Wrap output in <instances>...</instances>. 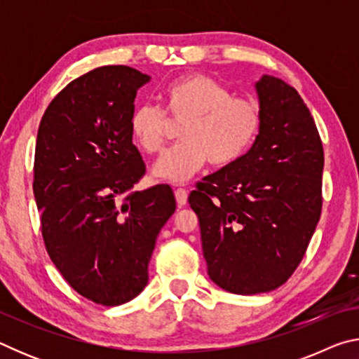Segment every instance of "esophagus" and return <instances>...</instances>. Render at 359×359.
Masks as SVG:
<instances>
[{"instance_id": "obj_1", "label": "esophagus", "mask_w": 359, "mask_h": 359, "mask_svg": "<svg viewBox=\"0 0 359 359\" xmlns=\"http://www.w3.org/2000/svg\"><path fill=\"white\" fill-rule=\"evenodd\" d=\"M174 193H175V201H177V205L179 208H184L188 199V191L184 190V188H177Z\"/></svg>"}]
</instances>
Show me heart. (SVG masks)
<instances>
[{
  "label": "heart",
  "instance_id": "obj_1",
  "mask_svg": "<svg viewBox=\"0 0 359 359\" xmlns=\"http://www.w3.org/2000/svg\"><path fill=\"white\" fill-rule=\"evenodd\" d=\"M166 114L142 104L131 114V131L151 155H163L171 139V123L184 125L177 145L155 168L158 177L184 182L205 160L214 166L229 165L244 154L259 126V114L250 101L231 98L226 88L205 76H187L165 92Z\"/></svg>",
  "mask_w": 359,
  "mask_h": 359
}]
</instances>
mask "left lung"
<instances>
[{
	"label": "left lung",
	"instance_id": "left-lung-1",
	"mask_svg": "<svg viewBox=\"0 0 359 359\" xmlns=\"http://www.w3.org/2000/svg\"><path fill=\"white\" fill-rule=\"evenodd\" d=\"M255 88L259 133L252 149L188 196L210 280L234 294L267 293L288 280L323 204L325 154L311 111L282 79L264 74Z\"/></svg>",
	"mask_w": 359,
	"mask_h": 359
}]
</instances>
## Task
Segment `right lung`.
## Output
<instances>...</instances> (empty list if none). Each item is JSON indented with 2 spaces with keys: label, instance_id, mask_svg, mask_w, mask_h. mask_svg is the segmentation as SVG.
I'll return each mask as SVG.
<instances>
[{
  "label": "right lung",
  "instance_id": "right-lung-1",
  "mask_svg": "<svg viewBox=\"0 0 359 359\" xmlns=\"http://www.w3.org/2000/svg\"><path fill=\"white\" fill-rule=\"evenodd\" d=\"M150 77L101 66L66 85L42 115L34 199L47 253L79 294L112 307L149 280V261L175 210L169 185L135 191L145 174L131 114Z\"/></svg>",
  "mask_w": 359,
  "mask_h": 359
}]
</instances>
